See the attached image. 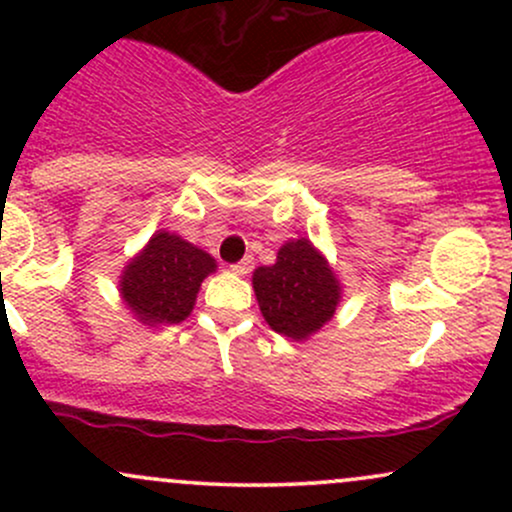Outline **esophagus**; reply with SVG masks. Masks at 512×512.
Returning a JSON list of instances; mask_svg holds the SVG:
<instances>
[{
  "mask_svg": "<svg viewBox=\"0 0 512 512\" xmlns=\"http://www.w3.org/2000/svg\"><path fill=\"white\" fill-rule=\"evenodd\" d=\"M252 267H255V257L248 255V257H243V260H240L238 264H233L231 272L238 274V276H248L252 272Z\"/></svg>",
  "mask_w": 512,
  "mask_h": 512,
  "instance_id": "1",
  "label": "esophagus"
}]
</instances>
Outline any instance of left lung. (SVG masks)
Here are the masks:
<instances>
[{
    "label": "left lung",
    "mask_w": 512,
    "mask_h": 512,
    "mask_svg": "<svg viewBox=\"0 0 512 512\" xmlns=\"http://www.w3.org/2000/svg\"><path fill=\"white\" fill-rule=\"evenodd\" d=\"M262 317L274 332L305 342L337 313L342 281L310 238L286 240L276 262L252 272Z\"/></svg>",
    "instance_id": "obj_1"
}]
</instances>
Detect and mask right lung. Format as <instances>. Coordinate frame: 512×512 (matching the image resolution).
<instances>
[{
	"label": "right lung",
	"instance_id": "obj_1",
	"mask_svg": "<svg viewBox=\"0 0 512 512\" xmlns=\"http://www.w3.org/2000/svg\"><path fill=\"white\" fill-rule=\"evenodd\" d=\"M216 260L178 233L156 231L122 269L117 291L142 325H178L192 313Z\"/></svg>",
	"mask_w": 512,
	"mask_h": 512
}]
</instances>
